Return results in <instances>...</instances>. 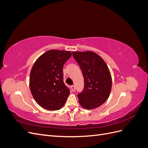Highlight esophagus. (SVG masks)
Masks as SVG:
<instances>
[{
  "label": "esophagus",
  "instance_id": "obj_1",
  "mask_svg": "<svg viewBox=\"0 0 148 148\" xmlns=\"http://www.w3.org/2000/svg\"><path fill=\"white\" fill-rule=\"evenodd\" d=\"M71 91H73V92H74L75 91V86H71Z\"/></svg>",
  "mask_w": 148,
  "mask_h": 148
}]
</instances>
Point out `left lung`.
I'll return each instance as SVG.
<instances>
[{"mask_svg": "<svg viewBox=\"0 0 148 148\" xmlns=\"http://www.w3.org/2000/svg\"><path fill=\"white\" fill-rule=\"evenodd\" d=\"M73 57L82 71L84 86L78 95L80 105L86 109L99 107L109 97L112 78L104 60L92 51L73 52Z\"/></svg>", "mask_w": 148, "mask_h": 148, "instance_id": "8db88e82", "label": "left lung"}]
</instances>
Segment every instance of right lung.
I'll list each match as a JSON object with an SVG mask.
<instances>
[{"mask_svg": "<svg viewBox=\"0 0 148 148\" xmlns=\"http://www.w3.org/2000/svg\"><path fill=\"white\" fill-rule=\"evenodd\" d=\"M71 56L70 51L52 49L34 62L29 88L34 100L43 109L57 110L64 106L70 90L64 83L63 66Z\"/></svg>", "mask_w": 148, "mask_h": 148, "instance_id": "right-lung-1", "label": "right lung"}]
</instances>
